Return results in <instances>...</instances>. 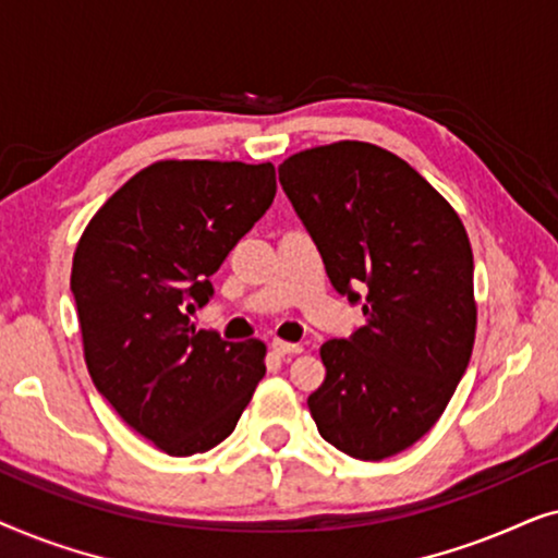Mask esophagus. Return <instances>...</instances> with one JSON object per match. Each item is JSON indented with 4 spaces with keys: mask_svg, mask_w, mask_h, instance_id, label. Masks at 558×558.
I'll list each match as a JSON object with an SVG mask.
<instances>
[{
    "mask_svg": "<svg viewBox=\"0 0 558 558\" xmlns=\"http://www.w3.org/2000/svg\"><path fill=\"white\" fill-rule=\"evenodd\" d=\"M271 353L284 357V355H296L302 353V345H296V342H284V340H274L271 342Z\"/></svg>",
    "mask_w": 558,
    "mask_h": 558,
    "instance_id": "1",
    "label": "esophagus"
}]
</instances>
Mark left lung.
<instances>
[{
    "instance_id": "8db88e82",
    "label": "left lung",
    "mask_w": 558,
    "mask_h": 558,
    "mask_svg": "<svg viewBox=\"0 0 558 558\" xmlns=\"http://www.w3.org/2000/svg\"><path fill=\"white\" fill-rule=\"evenodd\" d=\"M279 182L365 325L319 348L327 376L307 399L325 441L378 462L445 414L475 345L472 248L452 205L368 142L296 151Z\"/></svg>"
}]
</instances>
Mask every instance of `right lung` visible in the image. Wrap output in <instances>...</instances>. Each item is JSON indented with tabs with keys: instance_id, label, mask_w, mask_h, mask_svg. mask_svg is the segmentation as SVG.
<instances>
[{
	"instance_id": "obj_1",
	"label": "right lung",
	"mask_w": 558,
	"mask_h": 558,
	"mask_svg": "<svg viewBox=\"0 0 558 558\" xmlns=\"http://www.w3.org/2000/svg\"><path fill=\"white\" fill-rule=\"evenodd\" d=\"M274 195L271 162L162 159L124 182L75 246L71 292L94 386L172 457L220 445L266 373L262 340L228 342L190 315Z\"/></svg>"
}]
</instances>
